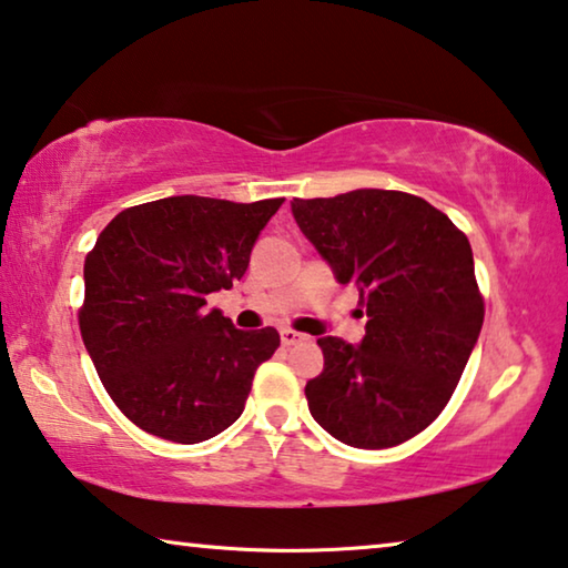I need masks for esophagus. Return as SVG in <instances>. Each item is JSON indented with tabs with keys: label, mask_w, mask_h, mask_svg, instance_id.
<instances>
[{
	"label": "esophagus",
	"mask_w": 568,
	"mask_h": 568,
	"mask_svg": "<svg viewBox=\"0 0 568 568\" xmlns=\"http://www.w3.org/2000/svg\"><path fill=\"white\" fill-rule=\"evenodd\" d=\"M302 339H307V335L294 333V329H290V327L282 329V343L284 345H296V343H302Z\"/></svg>",
	"instance_id": "obj_1"
}]
</instances>
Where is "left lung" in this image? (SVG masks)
I'll use <instances>...</instances> for the list:
<instances>
[{"label":"left lung","mask_w":568,"mask_h":568,"mask_svg":"<svg viewBox=\"0 0 568 568\" xmlns=\"http://www.w3.org/2000/svg\"><path fill=\"white\" fill-rule=\"evenodd\" d=\"M292 215L368 314L357 345L317 339L325 368L304 386L310 414L347 447H396L442 414L483 329L467 235L398 190L294 197Z\"/></svg>","instance_id":"obj_1"}]
</instances>
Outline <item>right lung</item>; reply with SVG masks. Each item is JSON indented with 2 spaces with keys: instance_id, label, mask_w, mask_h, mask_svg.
Returning a JSON list of instances; mask_svg holds the SVG:
<instances>
[{
  "instance_id": "obj_1",
  "label": "right lung",
  "mask_w": 568,
  "mask_h": 568,
  "mask_svg": "<svg viewBox=\"0 0 568 568\" xmlns=\"http://www.w3.org/2000/svg\"><path fill=\"white\" fill-rule=\"evenodd\" d=\"M284 197L174 195L121 211L83 266V345L121 414L160 439L197 444L243 414L274 327L235 329L207 294L246 274Z\"/></svg>"
}]
</instances>
